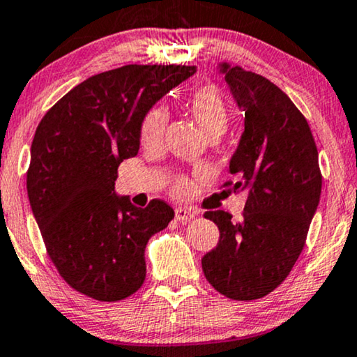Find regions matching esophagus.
<instances>
[{
  "label": "esophagus",
  "mask_w": 357,
  "mask_h": 357,
  "mask_svg": "<svg viewBox=\"0 0 357 357\" xmlns=\"http://www.w3.org/2000/svg\"><path fill=\"white\" fill-rule=\"evenodd\" d=\"M194 218H196V211L186 209V207H178V209H176V219H178L179 222H188V220H191Z\"/></svg>",
  "instance_id": "esophagus-1"
}]
</instances>
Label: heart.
<instances>
[{
    "label": "heart",
    "mask_w": 357,
    "mask_h": 357,
    "mask_svg": "<svg viewBox=\"0 0 357 357\" xmlns=\"http://www.w3.org/2000/svg\"><path fill=\"white\" fill-rule=\"evenodd\" d=\"M186 108L207 137L215 133L220 135L227 128L229 119H231V105L218 85L202 84L194 89L186 97ZM166 125H168V114L165 107L156 105L150 108L139 125L142 146H156L163 138ZM189 189H191V183L186 176H176L171 183V192L174 196H184Z\"/></svg>",
    "instance_id": "heart-1"
}]
</instances>
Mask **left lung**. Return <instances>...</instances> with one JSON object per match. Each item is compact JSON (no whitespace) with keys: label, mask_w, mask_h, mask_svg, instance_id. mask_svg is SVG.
Returning <instances> with one entry per match:
<instances>
[{"label":"left lung","mask_w":357,"mask_h":357,"mask_svg":"<svg viewBox=\"0 0 357 357\" xmlns=\"http://www.w3.org/2000/svg\"><path fill=\"white\" fill-rule=\"evenodd\" d=\"M237 105L245 112V130L231 160L245 189L242 218L207 211L218 224L219 242L202 257V272L220 295L231 300L264 298L290 275L306 243L321 196L318 148L310 125L285 92L241 66H222Z\"/></svg>","instance_id":"obj_1"}]
</instances>
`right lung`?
Wrapping results in <instances>:
<instances>
[{
  "mask_svg": "<svg viewBox=\"0 0 357 357\" xmlns=\"http://www.w3.org/2000/svg\"><path fill=\"white\" fill-rule=\"evenodd\" d=\"M196 66H138L92 75L49 108L36 128L26 176L49 259L69 287L98 301L133 295L146 277L145 249L174 211L115 196L119 166L139 148L153 103Z\"/></svg>",
  "mask_w": 357,
  "mask_h": 357,
  "instance_id": "right-lung-1",
  "label": "right lung"
}]
</instances>
